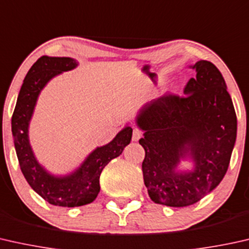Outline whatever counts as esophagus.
<instances>
[{
  "label": "esophagus",
  "mask_w": 249,
  "mask_h": 249,
  "mask_svg": "<svg viewBox=\"0 0 249 249\" xmlns=\"http://www.w3.org/2000/svg\"><path fill=\"white\" fill-rule=\"evenodd\" d=\"M142 137V131L138 128H135L132 131V140L133 142H138V140Z\"/></svg>",
  "instance_id": "obj_1"
}]
</instances>
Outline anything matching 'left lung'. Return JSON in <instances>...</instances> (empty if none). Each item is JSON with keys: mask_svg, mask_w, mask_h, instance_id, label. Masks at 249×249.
<instances>
[{"mask_svg": "<svg viewBox=\"0 0 249 249\" xmlns=\"http://www.w3.org/2000/svg\"><path fill=\"white\" fill-rule=\"evenodd\" d=\"M184 96L166 94L143 106L137 117L145 149L143 182L150 199L167 207L196 203L222 181L237 136V117L226 82L208 60L192 66ZM190 157L191 172L176 171Z\"/></svg>", "mask_w": 249, "mask_h": 249, "instance_id": "1", "label": "left lung"}]
</instances>
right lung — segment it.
I'll return each mask as SVG.
<instances>
[{"label":"right lung","mask_w":249,"mask_h":249,"mask_svg":"<svg viewBox=\"0 0 249 249\" xmlns=\"http://www.w3.org/2000/svg\"><path fill=\"white\" fill-rule=\"evenodd\" d=\"M77 65L70 57H40L23 80L11 124L18 160L29 185L47 202L67 208L81 207L96 199L103 168L111 160L120 156L132 136L131 127L122 129L112 142L93 150L76 171L63 178L49 174L38 163L29 142L28 128L39 93L53 76Z\"/></svg>","instance_id":"1"}]
</instances>
